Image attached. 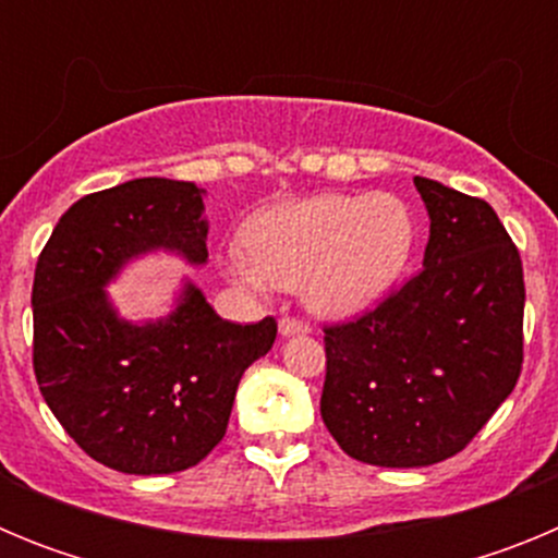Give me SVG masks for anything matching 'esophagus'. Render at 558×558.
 Here are the masks:
<instances>
[{
  "label": "esophagus",
  "mask_w": 558,
  "mask_h": 558,
  "mask_svg": "<svg viewBox=\"0 0 558 558\" xmlns=\"http://www.w3.org/2000/svg\"><path fill=\"white\" fill-rule=\"evenodd\" d=\"M279 332L282 335H304L310 332V324L304 318H295V315H284L279 322Z\"/></svg>",
  "instance_id": "esophagus-1"
}]
</instances>
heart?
<instances>
[{
    "mask_svg": "<svg viewBox=\"0 0 558 558\" xmlns=\"http://www.w3.org/2000/svg\"><path fill=\"white\" fill-rule=\"evenodd\" d=\"M245 243L251 259L231 263L240 282L254 290L304 282L310 307L347 315L379 299L405 268L413 218L388 192H329L263 211Z\"/></svg>",
    "mask_w": 558,
    "mask_h": 558,
    "instance_id": "1",
    "label": "heart"
}]
</instances>
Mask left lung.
I'll use <instances>...</instances> for the list:
<instances>
[{
  "mask_svg": "<svg viewBox=\"0 0 558 558\" xmlns=\"http://www.w3.org/2000/svg\"><path fill=\"white\" fill-rule=\"evenodd\" d=\"M425 268L366 313L324 324L322 418L347 456L430 466L477 436L522 372V259L486 201L413 179Z\"/></svg>",
  "mask_w": 558,
  "mask_h": 558,
  "instance_id": "1",
  "label": "left lung"
}]
</instances>
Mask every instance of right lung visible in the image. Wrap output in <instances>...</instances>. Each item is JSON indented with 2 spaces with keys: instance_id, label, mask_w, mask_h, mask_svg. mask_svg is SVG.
<instances>
[{
  "instance_id": "right-lung-1",
  "label": "right lung",
  "mask_w": 558,
  "mask_h": 558,
  "mask_svg": "<svg viewBox=\"0 0 558 558\" xmlns=\"http://www.w3.org/2000/svg\"><path fill=\"white\" fill-rule=\"evenodd\" d=\"M204 190L136 179L63 211L33 279V368L49 411L86 456L128 475L204 461L229 427L245 368L270 352L276 318L223 322L186 284L159 324L117 318L102 284L136 254L206 263Z\"/></svg>"
}]
</instances>
